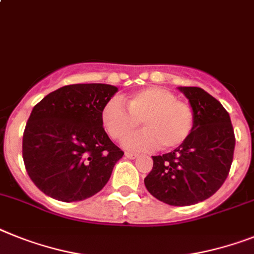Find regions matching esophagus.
I'll return each mask as SVG.
<instances>
[{"instance_id": "1", "label": "esophagus", "mask_w": 254, "mask_h": 254, "mask_svg": "<svg viewBox=\"0 0 254 254\" xmlns=\"http://www.w3.org/2000/svg\"><path fill=\"white\" fill-rule=\"evenodd\" d=\"M139 156L138 153H133V152H125V157H127V159H137V157Z\"/></svg>"}]
</instances>
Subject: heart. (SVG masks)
I'll return each instance as SVG.
<instances>
[{
    "instance_id": "b5f03b06",
    "label": "heart",
    "mask_w": 254,
    "mask_h": 254,
    "mask_svg": "<svg viewBox=\"0 0 254 254\" xmlns=\"http://www.w3.org/2000/svg\"><path fill=\"white\" fill-rule=\"evenodd\" d=\"M123 102L127 108L117 99L108 101L101 111V120L108 135L116 140L130 135L140 121L144 130L124 142L129 150H148L159 144L163 150H172L192 133V108L167 89L144 87L124 97Z\"/></svg>"
}]
</instances>
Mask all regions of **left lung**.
I'll use <instances>...</instances> for the list:
<instances>
[{"label":"left lung","mask_w":254,"mask_h":254,"mask_svg":"<svg viewBox=\"0 0 254 254\" xmlns=\"http://www.w3.org/2000/svg\"><path fill=\"white\" fill-rule=\"evenodd\" d=\"M189 99L195 125L189 139L169 153L152 156L144 186L157 200L186 206L216 193L229 176L235 135L229 112L201 87L180 86Z\"/></svg>","instance_id":"1"}]
</instances>
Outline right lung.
<instances>
[{"label": "right lung", "mask_w": 254, "mask_h": 254, "mask_svg": "<svg viewBox=\"0 0 254 254\" xmlns=\"http://www.w3.org/2000/svg\"><path fill=\"white\" fill-rule=\"evenodd\" d=\"M117 90L107 84L67 85L33 107L23 134V160L45 195L72 203L106 186L124 155L101 120Z\"/></svg>", "instance_id": "obj_1"}]
</instances>
